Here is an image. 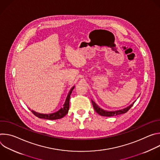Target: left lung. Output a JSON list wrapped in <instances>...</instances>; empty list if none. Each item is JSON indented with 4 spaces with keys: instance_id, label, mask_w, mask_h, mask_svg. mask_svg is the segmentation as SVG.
I'll list each match as a JSON object with an SVG mask.
<instances>
[{
    "instance_id": "obj_1",
    "label": "left lung",
    "mask_w": 160,
    "mask_h": 160,
    "mask_svg": "<svg viewBox=\"0 0 160 160\" xmlns=\"http://www.w3.org/2000/svg\"><path fill=\"white\" fill-rule=\"evenodd\" d=\"M133 102L132 104H130L129 106L123 109H120V110H117V111H106L102 109H101V108H99L96 103L94 101H93L92 100V103L94 107V110L100 115L101 116H103V117H112V116H116V115H122V114L125 113L127 112L130 108L131 107L133 106V104H134Z\"/></svg>"
}]
</instances>
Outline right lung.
<instances>
[{
  "instance_id": "obj_1",
  "label": "right lung",
  "mask_w": 160,
  "mask_h": 160,
  "mask_svg": "<svg viewBox=\"0 0 160 160\" xmlns=\"http://www.w3.org/2000/svg\"><path fill=\"white\" fill-rule=\"evenodd\" d=\"M75 88V86H73L71 90H70L69 93H68L67 98L66 99L65 102L63 105V107L61 108L58 111L53 112V113H50V114H42L39 112H37L33 110H32V112L34 114V115L37 117L38 118H42V119H47V120H58L63 118L66 114L68 112V110H69L70 108V98L71 94L72 92V91L73 88Z\"/></svg>"
}]
</instances>
